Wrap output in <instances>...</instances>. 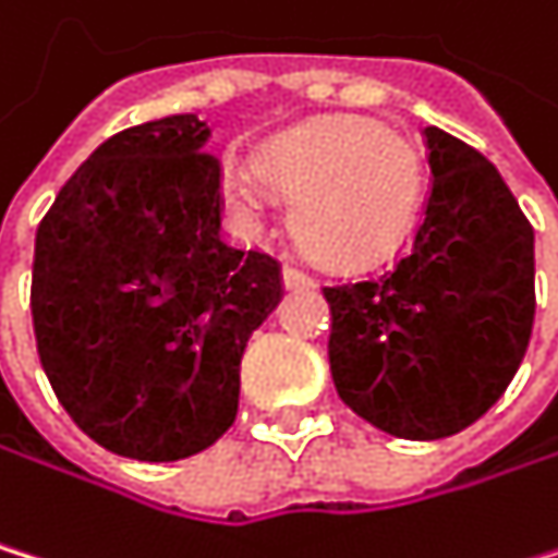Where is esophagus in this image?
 I'll list each match as a JSON object with an SVG mask.
<instances>
[{
  "label": "esophagus",
  "instance_id": "obj_1",
  "mask_svg": "<svg viewBox=\"0 0 558 558\" xmlns=\"http://www.w3.org/2000/svg\"><path fill=\"white\" fill-rule=\"evenodd\" d=\"M284 284H288L291 291H301V288H314V277H311L307 270L294 267V264H284Z\"/></svg>",
  "mask_w": 558,
  "mask_h": 558
}]
</instances>
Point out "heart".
I'll return each mask as SVG.
<instances>
[{"instance_id": "b5f03b06", "label": "heart", "mask_w": 558, "mask_h": 558, "mask_svg": "<svg viewBox=\"0 0 558 558\" xmlns=\"http://www.w3.org/2000/svg\"><path fill=\"white\" fill-rule=\"evenodd\" d=\"M423 161L407 135L371 118H327L277 138L260 174L234 168L225 178L228 205L260 225L274 195L294 197L298 244L330 267H367L390 257L416 228Z\"/></svg>"}]
</instances>
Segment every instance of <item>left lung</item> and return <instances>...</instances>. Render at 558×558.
Listing matches in <instances>:
<instances>
[{
    "instance_id": "1",
    "label": "left lung",
    "mask_w": 558,
    "mask_h": 558,
    "mask_svg": "<svg viewBox=\"0 0 558 558\" xmlns=\"http://www.w3.org/2000/svg\"><path fill=\"white\" fill-rule=\"evenodd\" d=\"M429 191L410 247L324 288L340 400L403 440L476 423L520 371L536 314L533 225L466 142L426 129Z\"/></svg>"
}]
</instances>
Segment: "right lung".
<instances>
[{
    "mask_svg": "<svg viewBox=\"0 0 558 558\" xmlns=\"http://www.w3.org/2000/svg\"><path fill=\"white\" fill-rule=\"evenodd\" d=\"M194 114L111 135L35 231L32 327L82 433L171 463L238 416L241 353L281 301V267L221 238V158Z\"/></svg>",
    "mask_w": 558,
    "mask_h": 558,
    "instance_id": "obj_1",
    "label": "right lung"
}]
</instances>
